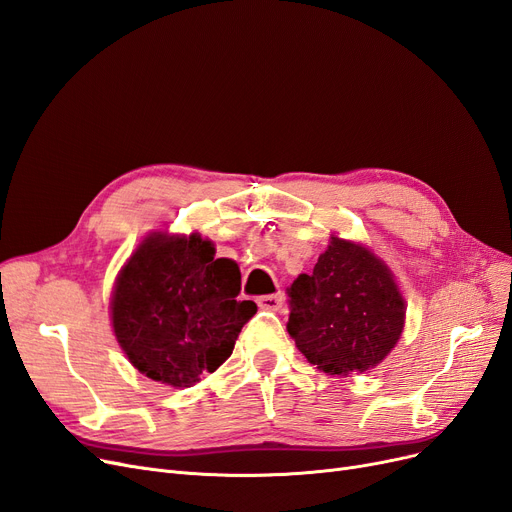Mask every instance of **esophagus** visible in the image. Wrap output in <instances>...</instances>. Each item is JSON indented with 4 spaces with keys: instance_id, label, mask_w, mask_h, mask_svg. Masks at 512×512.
Instances as JSON below:
<instances>
[{
    "instance_id": "obj_1",
    "label": "esophagus",
    "mask_w": 512,
    "mask_h": 512,
    "mask_svg": "<svg viewBox=\"0 0 512 512\" xmlns=\"http://www.w3.org/2000/svg\"><path fill=\"white\" fill-rule=\"evenodd\" d=\"M257 306L261 310H270V312H278L282 308V295H263L257 299Z\"/></svg>"
}]
</instances>
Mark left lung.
I'll return each mask as SVG.
<instances>
[{"label": "left lung", "instance_id": "left-lung-1", "mask_svg": "<svg viewBox=\"0 0 512 512\" xmlns=\"http://www.w3.org/2000/svg\"><path fill=\"white\" fill-rule=\"evenodd\" d=\"M289 297V335L329 375L377 367L405 329L407 304L386 261L337 234H331L314 272L297 276Z\"/></svg>", "mask_w": 512, "mask_h": 512}]
</instances>
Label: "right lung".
Segmentation results:
<instances>
[{
    "instance_id": "1",
    "label": "right lung",
    "mask_w": 512,
    "mask_h": 512,
    "mask_svg": "<svg viewBox=\"0 0 512 512\" xmlns=\"http://www.w3.org/2000/svg\"><path fill=\"white\" fill-rule=\"evenodd\" d=\"M238 293V263L217 259L211 240L149 232L116 278L111 327L130 365L149 380L192 388L232 356L257 312Z\"/></svg>"
}]
</instances>
